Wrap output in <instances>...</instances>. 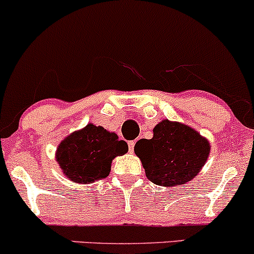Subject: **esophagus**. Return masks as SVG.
I'll list each match as a JSON object with an SVG mask.
<instances>
[{
  "label": "esophagus",
  "mask_w": 254,
  "mask_h": 254,
  "mask_svg": "<svg viewBox=\"0 0 254 254\" xmlns=\"http://www.w3.org/2000/svg\"><path fill=\"white\" fill-rule=\"evenodd\" d=\"M127 145H129L130 153H133V148H135V141H129V142H127Z\"/></svg>",
  "instance_id": "1"
}]
</instances>
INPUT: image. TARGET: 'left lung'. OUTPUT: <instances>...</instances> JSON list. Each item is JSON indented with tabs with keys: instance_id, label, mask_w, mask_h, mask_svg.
I'll return each instance as SVG.
<instances>
[{
	"instance_id": "8db88e82",
	"label": "left lung",
	"mask_w": 254,
	"mask_h": 254,
	"mask_svg": "<svg viewBox=\"0 0 254 254\" xmlns=\"http://www.w3.org/2000/svg\"><path fill=\"white\" fill-rule=\"evenodd\" d=\"M153 131V138H142L135 145L148 179L156 185L177 186L196 177L210 153L209 142L190 127L167 119Z\"/></svg>"
}]
</instances>
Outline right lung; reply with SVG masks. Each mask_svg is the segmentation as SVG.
Instances as JSON below:
<instances>
[{"label": "right lung", "mask_w": 254, "mask_h": 254, "mask_svg": "<svg viewBox=\"0 0 254 254\" xmlns=\"http://www.w3.org/2000/svg\"><path fill=\"white\" fill-rule=\"evenodd\" d=\"M127 150V142L119 141L115 132L88 124L58 145L56 157L69 179L89 184L109 176L112 160Z\"/></svg>", "instance_id": "right-lung-1"}]
</instances>
